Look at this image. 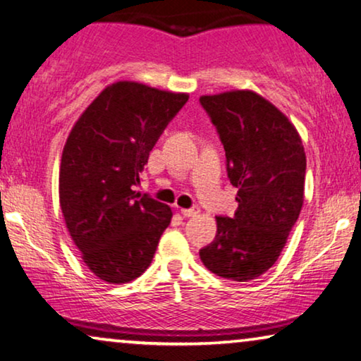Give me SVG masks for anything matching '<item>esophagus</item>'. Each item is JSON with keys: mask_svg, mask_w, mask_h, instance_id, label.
<instances>
[{"mask_svg": "<svg viewBox=\"0 0 361 361\" xmlns=\"http://www.w3.org/2000/svg\"><path fill=\"white\" fill-rule=\"evenodd\" d=\"M181 214L185 217H195L200 214V207H190V209H181Z\"/></svg>", "mask_w": 361, "mask_h": 361, "instance_id": "obj_1", "label": "esophagus"}]
</instances>
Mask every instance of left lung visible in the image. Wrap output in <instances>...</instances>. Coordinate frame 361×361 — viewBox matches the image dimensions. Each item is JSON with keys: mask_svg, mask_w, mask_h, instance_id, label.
<instances>
[{"mask_svg": "<svg viewBox=\"0 0 361 361\" xmlns=\"http://www.w3.org/2000/svg\"><path fill=\"white\" fill-rule=\"evenodd\" d=\"M200 103L216 126L227 176L238 190L235 214L216 217V238L200 250L201 262L226 280H255L275 265L301 212V137L280 109L253 91L201 96Z\"/></svg>", "mask_w": 361, "mask_h": 361, "instance_id": "1", "label": "left lung"}]
</instances>
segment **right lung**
<instances>
[{"label":"right lung","mask_w":361,"mask_h":361,"mask_svg":"<svg viewBox=\"0 0 361 361\" xmlns=\"http://www.w3.org/2000/svg\"><path fill=\"white\" fill-rule=\"evenodd\" d=\"M186 101V93L118 81L85 109L65 142L60 207L81 258L99 280L129 283L152 263L173 212L134 186Z\"/></svg>","instance_id":"obj_1"}]
</instances>
